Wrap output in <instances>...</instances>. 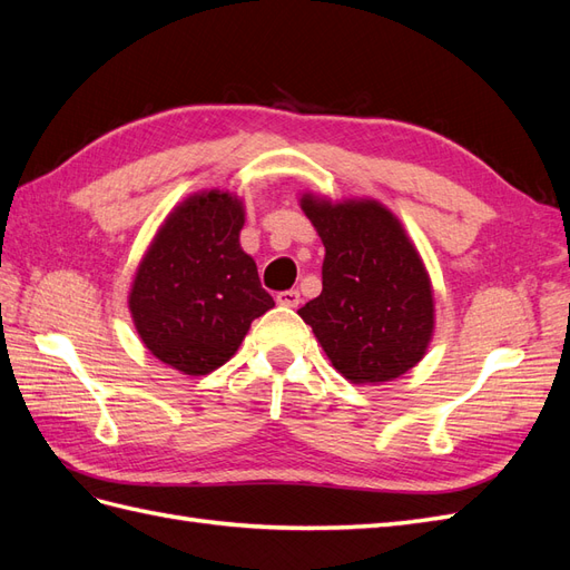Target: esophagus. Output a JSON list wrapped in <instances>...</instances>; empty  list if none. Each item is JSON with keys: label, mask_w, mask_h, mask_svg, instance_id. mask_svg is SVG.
Here are the masks:
<instances>
[{"label": "esophagus", "mask_w": 570, "mask_h": 570, "mask_svg": "<svg viewBox=\"0 0 570 570\" xmlns=\"http://www.w3.org/2000/svg\"><path fill=\"white\" fill-rule=\"evenodd\" d=\"M275 302H278L281 306L295 308V306H299L302 297H299V292H297V289H285V292H278V295H275Z\"/></svg>", "instance_id": "34e87169"}]
</instances>
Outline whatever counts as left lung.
Listing matches in <instances>:
<instances>
[{
	"instance_id": "left-lung-1",
	"label": "left lung",
	"mask_w": 570,
	"mask_h": 570,
	"mask_svg": "<svg viewBox=\"0 0 570 570\" xmlns=\"http://www.w3.org/2000/svg\"><path fill=\"white\" fill-rule=\"evenodd\" d=\"M302 212L325 247L323 289L299 308L325 356L354 385H383L425 356L435 297L402 220L371 197L304 193Z\"/></svg>"
}]
</instances>
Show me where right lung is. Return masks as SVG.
Returning <instances> with one entry per match:
<instances>
[{
  "label": "right lung",
  "mask_w": 570,
  "mask_h": 570,
  "mask_svg": "<svg viewBox=\"0 0 570 570\" xmlns=\"http://www.w3.org/2000/svg\"><path fill=\"white\" fill-rule=\"evenodd\" d=\"M245 204L223 189L183 199L159 226L128 292L145 347L183 375H206L239 350L254 318L275 306L239 247Z\"/></svg>",
  "instance_id": "1"
}]
</instances>
